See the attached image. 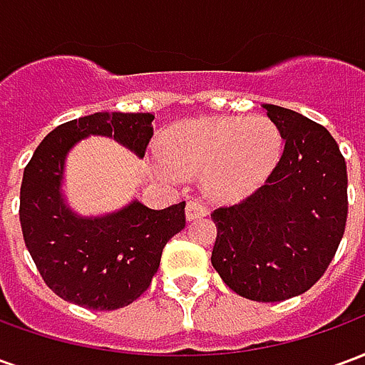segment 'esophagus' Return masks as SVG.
Returning a JSON list of instances; mask_svg holds the SVG:
<instances>
[{
  "label": "esophagus",
  "instance_id": "esophagus-1",
  "mask_svg": "<svg viewBox=\"0 0 365 365\" xmlns=\"http://www.w3.org/2000/svg\"><path fill=\"white\" fill-rule=\"evenodd\" d=\"M209 213L207 211V205L203 201H199V199H191L187 201V207H185V217L193 221V219H201V217H205Z\"/></svg>",
  "mask_w": 365,
  "mask_h": 365
}]
</instances>
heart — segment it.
Masks as SVG:
<instances>
[{"mask_svg":"<svg viewBox=\"0 0 365 365\" xmlns=\"http://www.w3.org/2000/svg\"><path fill=\"white\" fill-rule=\"evenodd\" d=\"M283 152V135L268 117H213L175 125L162 156L175 172L203 174L205 187L222 199L254 191Z\"/></svg>","mask_w":365,"mask_h":365,"instance_id":"1","label":"heart"}]
</instances>
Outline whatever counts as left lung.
Masks as SVG:
<instances>
[{
	"label": "left lung",
	"instance_id": "obj_1",
	"mask_svg": "<svg viewBox=\"0 0 365 365\" xmlns=\"http://www.w3.org/2000/svg\"><path fill=\"white\" fill-rule=\"evenodd\" d=\"M285 140L268 180L238 203L215 209L211 264L240 297L274 303L311 289L342 240L348 174L327 128L264 105Z\"/></svg>",
	"mask_w": 365,
	"mask_h": 365
}]
</instances>
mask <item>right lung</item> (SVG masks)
<instances>
[{"label":"right lung","instance_id":"1","mask_svg":"<svg viewBox=\"0 0 365 365\" xmlns=\"http://www.w3.org/2000/svg\"><path fill=\"white\" fill-rule=\"evenodd\" d=\"M150 113H93L44 136L21 182L19 221L31 258L58 297L93 311L130 305L148 289L162 250L185 227V201L148 209L138 201L103 217H80L64 203L70 148L90 135L111 136L143 158Z\"/></svg>","mask_w":365,"mask_h":365}]
</instances>
